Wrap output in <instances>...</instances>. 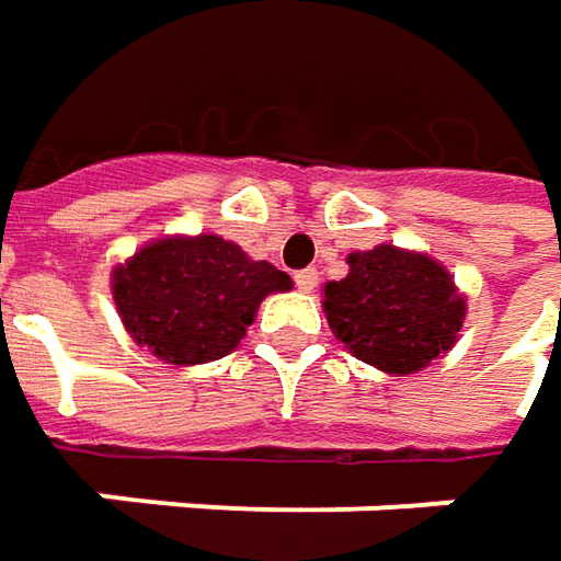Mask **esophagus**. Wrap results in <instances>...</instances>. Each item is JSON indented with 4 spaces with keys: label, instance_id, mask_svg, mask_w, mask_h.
<instances>
[{
    "label": "esophagus",
    "instance_id": "1",
    "mask_svg": "<svg viewBox=\"0 0 561 561\" xmlns=\"http://www.w3.org/2000/svg\"><path fill=\"white\" fill-rule=\"evenodd\" d=\"M296 287L302 293H312L318 287V271L306 268V271H296Z\"/></svg>",
    "mask_w": 561,
    "mask_h": 561
}]
</instances>
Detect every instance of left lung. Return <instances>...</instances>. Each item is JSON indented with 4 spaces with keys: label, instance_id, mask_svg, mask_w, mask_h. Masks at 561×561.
I'll return each mask as SVG.
<instances>
[{
    "label": "left lung",
    "instance_id": "left-lung-1",
    "mask_svg": "<svg viewBox=\"0 0 561 561\" xmlns=\"http://www.w3.org/2000/svg\"><path fill=\"white\" fill-rule=\"evenodd\" d=\"M350 274L324 284L331 334L383 375H415L446 356L465 324L468 296L427 252L380 243L346 255Z\"/></svg>",
    "mask_w": 561,
    "mask_h": 561
}]
</instances>
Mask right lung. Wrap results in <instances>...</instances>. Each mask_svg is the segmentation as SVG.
I'll use <instances>...</instances> for the list:
<instances>
[{"label":"right lung","mask_w":561,"mask_h":561,"mask_svg":"<svg viewBox=\"0 0 561 561\" xmlns=\"http://www.w3.org/2000/svg\"><path fill=\"white\" fill-rule=\"evenodd\" d=\"M290 287L287 271L255 262L218 233L149 240L112 271L124 331L178 368L233 353L262 299Z\"/></svg>","instance_id":"1"}]
</instances>
